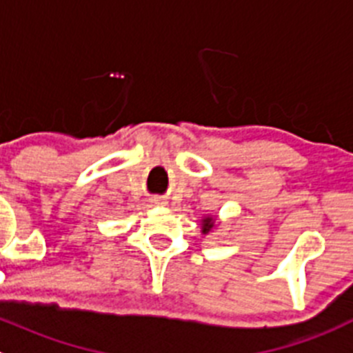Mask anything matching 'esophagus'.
Masks as SVG:
<instances>
[{"mask_svg":"<svg viewBox=\"0 0 353 353\" xmlns=\"http://www.w3.org/2000/svg\"><path fill=\"white\" fill-rule=\"evenodd\" d=\"M153 204H157V205H165V204H167V202H165L163 199H154V200H153Z\"/></svg>","mask_w":353,"mask_h":353,"instance_id":"esophagus-1","label":"esophagus"}]
</instances>
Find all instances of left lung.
Here are the masks:
<instances>
[{
  "mask_svg": "<svg viewBox=\"0 0 353 353\" xmlns=\"http://www.w3.org/2000/svg\"><path fill=\"white\" fill-rule=\"evenodd\" d=\"M212 227H214V220H212V218H209L208 216V218L202 220V234H208Z\"/></svg>",
  "mask_w": 353,
  "mask_h": 353,
  "instance_id": "left-lung-1",
  "label": "left lung"
}]
</instances>
